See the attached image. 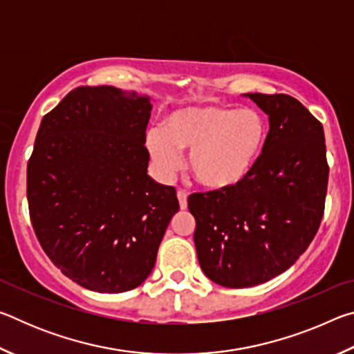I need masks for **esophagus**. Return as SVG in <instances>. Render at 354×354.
Wrapping results in <instances>:
<instances>
[{"instance_id":"esophagus-1","label":"esophagus","mask_w":354,"mask_h":354,"mask_svg":"<svg viewBox=\"0 0 354 354\" xmlns=\"http://www.w3.org/2000/svg\"><path fill=\"white\" fill-rule=\"evenodd\" d=\"M178 200H179V207L181 209H187V194L184 190H178Z\"/></svg>"}]
</instances>
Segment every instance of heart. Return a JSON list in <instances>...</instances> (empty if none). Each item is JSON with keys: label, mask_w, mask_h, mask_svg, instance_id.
<instances>
[{"label": "heart", "mask_w": 354, "mask_h": 354, "mask_svg": "<svg viewBox=\"0 0 354 354\" xmlns=\"http://www.w3.org/2000/svg\"><path fill=\"white\" fill-rule=\"evenodd\" d=\"M267 123L254 109L227 106H187L164 117L160 129H149L145 147L164 175L181 167L179 151L206 189L226 190L241 184L259 159Z\"/></svg>", "instance_id": "obj_1"}]
</instances>
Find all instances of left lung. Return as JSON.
<instances>
[{
    "mask_svg": "<svg viewBox=\"0 0 354 354\" xmlns=\"http://www.w3.org/2000/svg\"><path fill=\"white\" fill-rule=\"evenodd\" d=\"M268 115L262 154L241 184L189 196L201 270L223 287L267 283L313 242L325 209L322 123L289 95L245 93Z\"/></svg>",
    "mask_w": 354,
    "mask_h": 354,
    "instance_id": "8db88e82",
    "label": "left lung"
}]
</instances>
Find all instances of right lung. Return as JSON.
<instances>
[{
  "label": "right lung",
  "mask_w": 354,
  "mask_h": 354,
  "mask_svg": "<svg viewBox=\"0 0 354 354\" xmlns=\"http://www.w3.org/2000/svg\"><path fill=\"white\" fill-rule=\"evenodd\" d=\"M147 95L71 91L41 118L28 162V205L41 248L76 284L136 289L151 273L179 211L176 190L148 175Z\"/></svg>",
  "instance_id": "1"
}]
</instances>
